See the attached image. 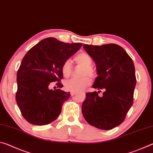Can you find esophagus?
I'll use <instances>...</instances> for the list:
<instances>
[{
  "instance_id": "esophagus-1",
  "label": "esophagus",
  "mask_w": 153,
  "mask_h": 153,
  "mask_svg": "<svg viewBox=\"0 0 153 153\" xmlns=\"http://www.w3.org/2000/svg\"><path fill=\"white\" fill-rule=\"evenodd\" d=\"M77 94V92H71V96H74V95H76Z\"/></svg>"
}]
</instances>
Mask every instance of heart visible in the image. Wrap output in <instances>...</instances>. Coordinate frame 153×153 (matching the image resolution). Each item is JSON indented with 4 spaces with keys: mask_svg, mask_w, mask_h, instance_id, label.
Returning a JSON list of instances; mask_svg holds the SVG:
<instances>
[{
    "mask_svg": "<svg viewBox=\"0 0 153 153\" xmlns=\"http://www.w3.org/2000/svg\"><path fill=\"white\" fill-rule=\"evenodd\" d=\"M77 64L84 67L83 71L82 76H84L82 78H71L67 80L65 82V87L66 90L70 92H79L84 90L86 88L89 86L91 84V80L88 76L94 77L95 75V71L92 68V59L88 54L85 53H79L75 57ZM61 72L65 77H69L71 76L72 72V65L70 60H66L62 64Z\"/></svg>",
    "mask_w": 153,
    "mask_h": 153,
    "instance_id": "1",
    "label": "heart"
}]
</instances>
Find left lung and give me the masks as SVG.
Returning a JSON list of instances; mask_svg holds the SVG:
<instances>
[{
    "mask_svg": "<svg viewBox=\"0 0 153 153\" xmlns=\"http://www.w3.org/2000/svg\"><path fill=\"white\" fill-rule=\"evenodd\" d=\"M83 48L97 65L98 76L92 88L105 92L102 97L97 92L86 93L82 114L90 125L111 129L123 122L133 105L136 84L133 61L122 47L115 44L84 45Z\"/></svg>",
    "mask_w": 153,
    "mask_h": 153,
    "instance_id": "8db88e82",
    "label": "left lung"
}]
</instances>
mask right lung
Here are the masks:
<instances>
[{"label": "right lung", "mask_w": 153, "mask_h": 153, "mask_svg": "<svg viewBox=\"0 0 153 153\" xmlns=\"http://www.w3.org/2000/svg\"><path fill=\"white\" fill-rule=\"evenodd\" d=\"M82 43H65L47 38L28 51L17 74L16 101L23 117L33 125L51 123L59 117L70 93L49 89L51 82L63 87L61 66L82 47ZM58 88V87H57Z\"/></svg>", "instance_id": "add662e5"}]
</instances>
